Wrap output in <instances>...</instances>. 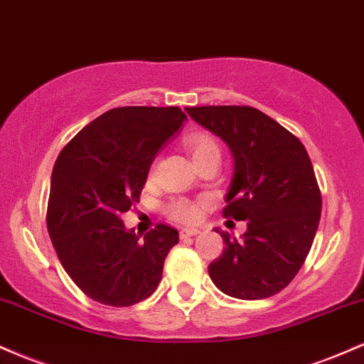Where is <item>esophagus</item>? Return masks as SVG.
I'll use <instances>...</instances> for the list:
<instances>
[{"instance_id":"34e87169","label":"esophagus","mask_w":364,"mask_h":364,"mask_svg":"<svg viewBox=\"0 0 364 364\" xmlns=\"http://www.w3.org/2000/svg\"><path fill=\"white\" fill-rule=\"evenodd\" d=\"M198 234H199L198 228H182V230L178 232L181 239H187V237H193V235H198Z\"/></svg>"}]
</instances>
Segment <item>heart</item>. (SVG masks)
Segmentation results:
<instances>
[{
	"label": "heart",
	"instance_id": "obj_1",
	"mask_svg": "<svg viewBox=\"0 0 364 364\" xmlns=\"http://www.w3.org/2000/svg\"><path fill=\"white\" fill-rule=\"evenodd\" d=\"M187 151L191 153L196 165L208 160H218L220 161V146L213 137L203 132L189 134L183 141ZM168 213L171 218L181 220V222H193L198 216V208L189 201H173L170 203Z\"/></svg>",
	"mask_w": 364,
	"mask_h": 364
}]
</instances>
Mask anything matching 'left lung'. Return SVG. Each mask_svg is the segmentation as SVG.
I'll return each mask as SVG.
<instances>
[{"label": "left lung", "instance_id": "left-lung-1", "mask_svg": "<svg viewBox=\"0 0 364 364\" xmlns=\"http://www.w3.org/2000/svg\"><path fill=\"white\" fill-rule=\"evenodd\" d=\"M186 112L230 148L235 166L223 216L247 222L242 240L216 230L225 247L208 267L211 280L237 299L275 296L301 270L320 223L321 193L308 151L252 106Z\"/></svg>", "mask_w": 364, "mask_h": 364}]
</instances>
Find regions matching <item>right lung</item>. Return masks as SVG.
<instances>
[{
  "mask_svg": "<svg viewBox=\"0 0 364 364\" xmlns=\"http://www.w3.org/2000/svg\"><path fill=\"white\" fill-rule=\"evenodd\" d=\"M187 120L177 106H122L92 120L60 151L46 223L61 267L85 296L132 306L156 291L178 232L156 223L144 239L122 215L139 201L154 154Z\"/></svg>",
  "mask_w": 364,
  "mask_h": 364,
  "instance_id": "right-lung-1",
  "label": "right lung"
}]
</instances>
